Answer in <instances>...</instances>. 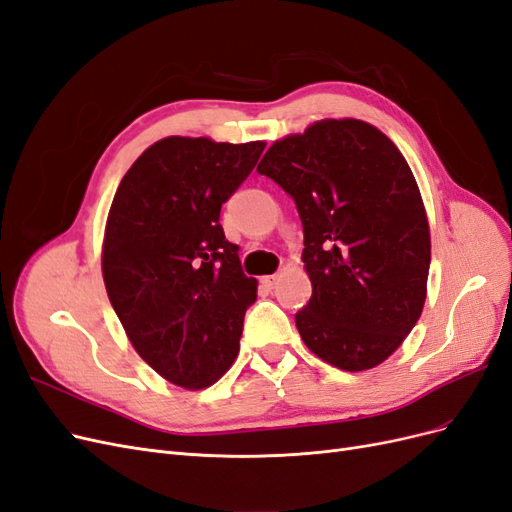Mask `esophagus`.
Returning <instances> with one entry per match:
<instances>
[{
    "label": "esophagus",
    "mask_w": 512,
    "mask_h": 512,
    "mask_svg": "<svg viewBox=\"0 0 512 512\" xmlns=\"http://www.w3.org/2000/svg\"><path fill=\"white\" fill-rule=\"evenodd\" d=\"M277 282H280V273H275V275H265V277H262V286L269 288V290H273V288L277 286Z\"/></svg>",
    "instance_id": "1"
}]
</instances>
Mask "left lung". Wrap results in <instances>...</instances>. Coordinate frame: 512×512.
Wrapping results in <instances>:
<instances>
[{
	"label": "left lung",
	"mask_w": 512,
	"mask_h": 512,
	"mask_svg": "<svg viewBox=\"0 0 512 512\" xmlns=\"http://www.w3.org/2000/svg\"><path fill=\"white\" fill-rule=\"evenodd\" d=\"M297 203L312 299L294 316L305 346L365 371L404 344L427 299L431 237L412 170L361 119H322L258 164Z\"/></svg>",
	"instance_id": "obj_1"
}]
</instances>
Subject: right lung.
Here are the masks:
<instances>
[{
  "label": "right lung",
  "mask_w": 512,
  "mask_h": 512,
  "mask_svg": "<svg viewBox=\"0 0 512 512\" xmlns=\"http://www.w3.org/2000/svg\"><path fill=\"white\" fill-rule=\"evenodd\" d=\"M262 149V141L166 136L123 175L108 211V299L138 356L181 389H207L239 354L258 282L226 241L220 209Z\"/></svg>",
  "instance_id": "1"
}]
</instances>
